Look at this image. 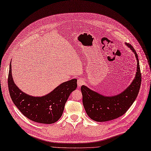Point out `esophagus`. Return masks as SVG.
I'll return each instance as SVG.
<instances>
[{
    "instance_id": "34e87169",
    "label": "esophagus",
    "mask_w": 151,
    "mask_h": 151,
    "mask_svg": "<svg viewBox=\"0 0 151 151\" xmlns=\"http://www.w3.org/2000/svg\"><path fill=\"white\" fill-rule=\"evenodd\" d=\"M85 80H83V79H82V78L78 79V81H77L78 86V87L81 86L82 85H83L85 84Z\"/></svg>"
}]
</instances>
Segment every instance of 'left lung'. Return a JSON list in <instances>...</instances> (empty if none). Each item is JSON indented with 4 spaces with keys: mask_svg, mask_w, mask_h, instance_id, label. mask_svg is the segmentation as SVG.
Instances as JSON below:
<instances>
[{
    "mask_svg": "<svg viewBox=\"0 0 151 151\" xmlns=\"http://www.w3.org/2000/svg\"><path fill=\"white\" fill-rule=\"evenodd\" d=\"M134 53L137 59V72L133 81L118 95L104 96L85 86L81 87L83 103L88 116L95 121L104 122L119 118L126 113L137 96L141 84V73L137 55L133 47L126 43Z\"/></svg>",
    "mask_w": 151,
    "mask_h": 151,
    "instance_id": "8db88e82",
    "label": "left lung"
}]
</instances>
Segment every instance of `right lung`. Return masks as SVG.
I'll use <instances>...</instances> for the list:
<instances>
[{"label": "right lung", "instance_id": "1", "mask_svg": "<svg viewBox=\"0 0 151 151\" xmlns=\"http://www.w3.org/2000/svg\"><path fill=\"white\" fill-rule=\"evenodd\" d=\"M11 63L8 76L10 96L14 104L28 119L42 124H52L62 116L70 94L77 88V80L64 82L47 95L33 97L20 91L13 81Z\"/></svg>", "mask_w": 151, "mask_h": 151}]
</instances>
